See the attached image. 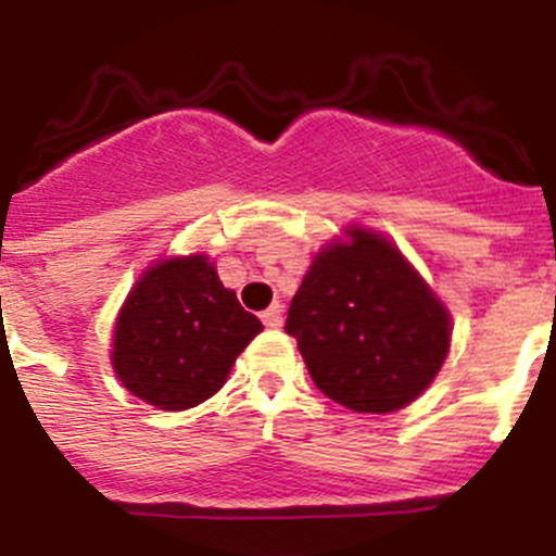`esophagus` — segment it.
<instances>
[{"instance_id": "1", "label": "esophagus", "mask_w": 556, "mask_h": 556, "mask_svg": "<svg viewBox=\"0 0 556 556\" xmlns=\"http://www.w3.org/2000/svg\"><path fill=\"white\" fill-rule=\"evenodd\" d=\"M262 320H264V326H267V328H281V323H283L281 306H278V303H275V306H269L267 312L262 314Z\"/></svg>"}]
</instances>
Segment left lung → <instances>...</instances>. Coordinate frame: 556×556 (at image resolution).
Masks as SVG:
<instances>
[{"instance_id": "8db88e82", "label": "left lung", "mask_w": 556, "mask_h": 556, "mask_svg": "<svg viewBox=\"0 0 556 556\" xmlns=\"http://www.w3.org/2000/svg\"><path fill=\"white\" fill-rule=\"evenodd\" d=\"M287 333L323 395L387 415L437 378L451 348V314L384 233L348 225L314 255Z\"/></svg>"}]
</instances>
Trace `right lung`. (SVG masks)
Here are the masks:
<instances>
[{
    "instance_id": "obj_1",
    "label": "right lung",
    "mask_w": 556,
    "mask_h": 556,
    "mask_svg": "<svg viewBox=\"0 0 556 556\" xmlns=\"http://www.w3.org/2000/svg\"><path fill=\"white\" fill-rule=\"evenodd\" d=\"M264 331L225 289L208 255L159 258L132 283L113 326L111 365L144 404L184 412L223 390L236 356Z\"/></svg>"
}]
</instances>
